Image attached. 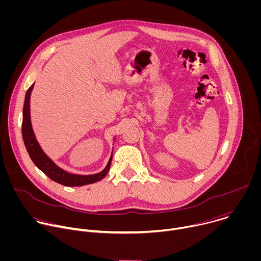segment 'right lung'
Listing matches in <instances>:
<instances>
[{"label": "right lung", "mask_w": 261, "mask_h": 261, "mask_svg": "<svg viewBox=\"0 0 261 261\" xmlns=\"http://www.w3.org/2000/svg\"><path fill=\"white\" fill-rule=\"evenodd\" d=\"M34 84L28 89L25 93L24 103H23V110H22V138L25 145L27 151L29 153L30 158L34 162V164L38 167L42 172H44L50 179L56 182H59L68 187H79V186H85L89 184H93L102 179L108 172L111 164V159L113 155L110 156V159L106 165V167L95 174L83 175V174H73L67 172L66 170L60 168L44 152L39 145L38 141L36 139L34 134L32 123H31V111H30V99L31 93L33 91Z\"/></svg>", "instance_id": "right-lung-1"}]
</instances>
